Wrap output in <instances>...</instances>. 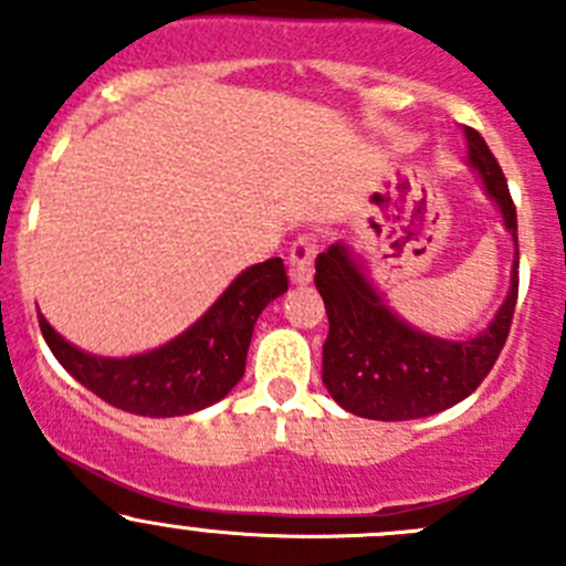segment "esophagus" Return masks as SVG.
I'll use <instances>...</instances> for the list:
<instances>
[{
  "mask_svg": "<svg viewBox=\"0 0 566 566\" xmlns=\"http://www.w3.org/2000/svg\"><path fill=\"white\" fill-rule=\"evenodd\" d=\"M315 254H317L315 238L301 235L298 241L293 243V249H290V279H293V284L312 282V273H315Z\"/></svg>",
  "mask_w": 566,
  "mask_h": 566,
  "instance_id": "1",
  "label": "esophagus"
}]
</instances>
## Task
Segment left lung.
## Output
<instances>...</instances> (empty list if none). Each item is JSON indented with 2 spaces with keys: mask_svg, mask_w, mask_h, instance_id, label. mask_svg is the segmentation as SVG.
Masks as SVG:
<instances>
[{
  "mask_svg": "<svg viewBox=\"0 0 566 566\" xmlns=\"http://www.w3.org/2000/svg\"><path fill=\"white\" fill-rule=\"evenodd\" d=\"M468 164L501 210L517 247V213L510 186L488 142L465 128ZM517 256L512 260L510 295L482 334L438 339L399 319L373 287L367 271L345 243L317 254L315 284L328 315L323 345V384L336 405L361 419L408 421L452 408L488 378L510 336L517 304Z\"/></svg>",
  "mask_w": 566,
  "mask_h": 566,
  "instance_id": "8db88e82",
  "label": "left lung"
}]
</instances>
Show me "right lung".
Segmentation results:
<instances>
[{
    "label": "right lung",
    "mask_w": 566,
    "mask_h": 566,
    "mask_svg": "<svg viewBox=\"0 0 566 566\" xmlns=\"http://www.w3.org/2000/svg\"><path fill=\"white\" fill-rule=\"evenodd\" d=\"M287 293L282 256L251 265L219 295L191 328L167 345L130 358H104L78 350L40 317L45 345L82 386L108 405L150 419L188 416L219 402L247 373L256 317Z\"/></svg>",
    "instance_id": "right-lung-1"
}]
</instances>
